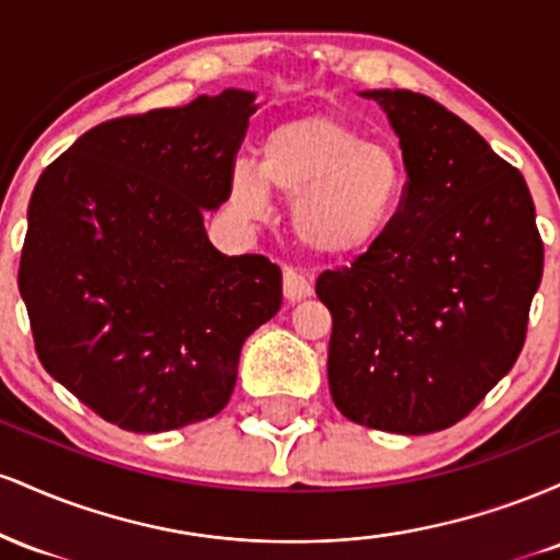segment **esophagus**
Masks as SVG:
<instances>
[{"instance_id": "obj_1", "label": "esophagus", "mask_w": 560, "mask_h": 560, "mask_svg": "<svg viewBox=\"0 0 560 560\" xmlns=\"http://www.w3.org/2000/svg\"><path fill=\"white\" fill-rule=\"evenodd\" d=\"M313 294V284L298 268H284V298L289 302H300Z\"/></svg>"}]
</instances>
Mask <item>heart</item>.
Segmentation results:
<instances>
[{"label":"heart","mask_w":560,"mask_h":560,"mask_svg":"<svg viewBox=\"0 0 560 560\" xmlns=\"http://www.w3.org/2000/svg\"><path fill=\"white\" fill-rule=\"evenodd\" d=\"M405 173L382 141L329 115H305L271 128L260 163L236 160L229 173V205L258 221L271 191L294 199L300 242L318 255H355L387 231L402 197Z\"/></svg>","instance_id":"heart-1"}]
</instances>
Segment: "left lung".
I'll return each mask as SVG.
<instances>
[{
    "label": "left lung",
    "instance_id": "left-lung-1",
    "mask_svg": "<svg viewBox=\"0 0 560 560\" xmlns=\"http://www.w3.org/2000/svg\"><path fill=\"white\" fill-rule=\"evenodd\" d=\"M400 139V208L342 271H324L329 389L350 421L429 434L471 413L516 363L542 279L524 176L429 96L361 92Z\"/></svg>",
    "mask_w": 560,
    "mask_h": 560
}]
</instances>
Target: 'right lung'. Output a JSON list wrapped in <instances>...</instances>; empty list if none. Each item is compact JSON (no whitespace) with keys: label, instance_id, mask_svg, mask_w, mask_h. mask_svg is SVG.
<instances>
[{"label":"right lung","instance_id":"1","mask_svg":"<svg viewBox=\"0 0 560 560\" xmlns=\"http://www.w3.org/2000/svg\"><path fill=\"white\" fill-rule=\"evenodd\" d=\"M255 110L253 92L223 89L107 120L31 195L18 287L38 361L126 432L223 410L244 339L279 313V266L218 253L202 221L229 199Z\"/></svg>","mask_w":560,"mask_h":560}]
</instances>
